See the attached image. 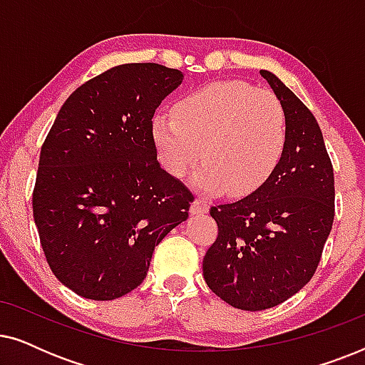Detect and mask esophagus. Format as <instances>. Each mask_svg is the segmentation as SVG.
Returning a JSON list of instances; mask_svg holds the SVG:
<instances>
[{
	"label": "esophagus",
	"instance_id": "34e87169",
	"mask_svg": "<svg viewBox=\"0 0 365 365\" xmlns=\"http://www.w3.org/2000/svg\"><path fill=\"white\" fill-rule=\"evenodd\" d=\"M209 211V204L204 201V199H194V202L191 204V214H206Z\"/></svg>",
	"mask_w": 365,
	"mask_h": 365
}]
</instances>
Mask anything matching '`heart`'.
<instances>
[{"label":"heart","instance_id":"obj_1","mask_svg":"<svg viewBox=\"0 0 365 365\" xmlns=\"http://www.w3.org/2000/svg\"><path fill=\"white\" fill-rule=\"evenodd\" d=\"M153 139L163 168L186 176L204 192L229 189L234 197L259 191L281 163L287 119L279 98L244 81H217L181 99L171 114L153 119Z\"/></svg>","mask_w":365,"mask_h":365}]
</instances>
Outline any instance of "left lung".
I'll return each instance as SVG.
<instances>
[{
  "label": "left lung",
  "mask_w": 365,
  "mask_h": 365,
  "mask_svg": "<svg viewBox=\"0 0 365 365\" xmlns=\"http://www.w3.org/2000/svg\"><path fill=\"white\" fill-rule=\"evenodd\" d=\"M281 101L287 141L271 179L251 196L211 207L217 239L202 274L229 306L264 311L301 291L316 272L334 222V171L322 131L306 104L261 69Z\"/></svg>",
  "instance_id": "left-lung-1"
}]
</instances>
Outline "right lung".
<instances>
[{"instance_id":"obj_1","label":"right lung","mask_w":365,"mask_h":365,"mask_svg":"<svg viewBox=\"0 0 365 365\" xmlns=\"http://www.w3.org/2000/svg\"><path fill=\"white\" fill-rule=\"evenodd\" d=\"M182 73L114 66L66 99L44 139L33 216L59 282L113 301L146 277L154 247L187 219L192 194L158 163L153 116Z\"/></svg>"}]
</instances>
